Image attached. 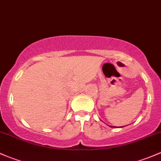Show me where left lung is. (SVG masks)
Returning a JSON list of instances; mask_svg holds the SVG:
<instances>
[{
  "label": "left lung",
  "mask_w": 161,
  "mask_h": 161,
  "mask_svg": "<svg viewBox=\"0 0 161 161\" xmlns=\"http://www.w3.org/2000/svg\"><path fill=\"white\" fill-rule=\"evenodd\" d=\"M110 127H114V126H110Z\"/></svg>",
  "instance_id": "left-lung-1"
}]
</instances>
